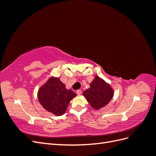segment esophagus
Returning <instances> with one entry per match:
<instances>
[{
    "mask_svg": "<svg viewBox=\"0 0 156 156\" xmlns=\"http://www.w3.org/2000/svg\"><path fill=\"white\" fill-rule=\"evenodd\" d=\"M76 92H77V95H80V94H81V90H77Z\"/></svg>",
    "mask_w": 156,
    "mask_h": 156,
    "instance_id": "34e87169",
    "label": "esophagus"
}]
</instances>
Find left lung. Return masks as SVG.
<instances>
[{
	"mask_svg": "<svg viewBox=\"0 0 156 156\" xmlns=\"http://www.w3.org/2000/svg\"><path fill=\"white\" fill-rule=\"evenodd\" d=\"M90 85V88L84 91L83 94L94 109H100L111 101L114 92L102 79L96 76Z\"/></svg>",
	"mask_w": 156,
	"mask_h": 156,
	"instance_id": "8db88e82",
	"label": "left lung"
}]
</instances>
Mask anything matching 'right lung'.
<instances>
[{
	"label": "right lung",
	"mask_w": 156,
	"mask_h": 156,
	"mask_svg": "<svg viewBox=\"0 0 156 156\" xmlns=\"http://www.w3.org/2000/svg\"><path fill=\"white\" fill-rule=\"evenodd\" d=\"M72 90H67L58 78H50L37 92L41 105L56 116L64 114L70 101L76 96Z\"/></svg>",
	"instance_id": "right-lung-1"
}]
</instances>
